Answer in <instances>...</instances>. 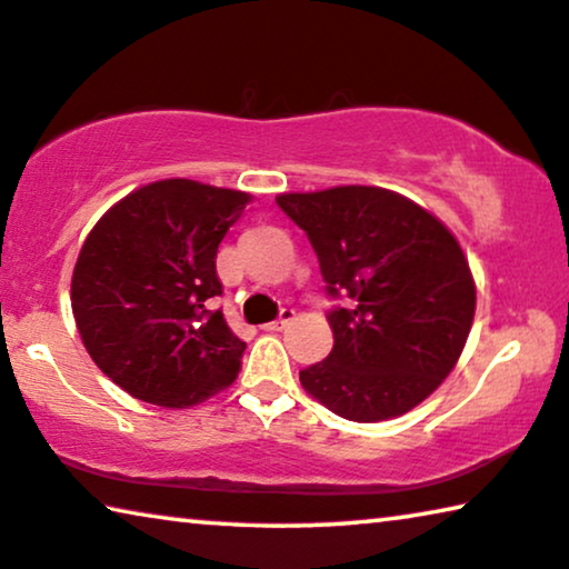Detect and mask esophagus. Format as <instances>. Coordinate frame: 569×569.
<instances>
[{
	"label": "esophagus",
	"mask_w": 569,
	"mask_h": 569,
	"mask_svg": "<svg viewBox=\"0 0 569 569\" xmlns=\"http://www.w3.org/2000/svg\"><path fill=\"white\" fill-rule=\"evenodd\" d=\"M293 319H296V311L291 307H283L281 313H278V319L270 321V325H266L262 329H268V332H278V329H283L286 325H291Z\"/></svg>",
	"instance_id": "1"
}]
</instances>
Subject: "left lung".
<instances>
[{"mask_svg":"<svg viewBox=\"0 0 569 569\" xmlns=\"http://www.w3.org/2000/svg\"><path fill=\"white\" fill-rule=\"evenodd\" d=\"M307 232L329 299L335 347L299 372L337 417L386 421L449 376L468 342L475 283L455 234L411 199L378 186H337L276 199Z\"/></svg>","mask_w":569,"mask_h":569,"instance_id":"8db88e82","label":"left lung"}]
</instances>
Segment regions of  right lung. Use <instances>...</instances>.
Returning a JSON list of instances; mask_svg holds the SVG:
<instances>
[{"label":"right lung","mask_w":569,"mask_h":569,"mask_svg":"<svg viewBox=\"0 0 569 569\" xmlns=\"http://www.w3.org/2000/svg\"><path fill=\"white\" fill-rule=\"evenodd\" d=\"M250 193L166 178L127 193L94 224L71 281L83 347L107 378L166 409L232 386L244 342L222 309L217 248Z\"/></svg>","instance_id":"right-lung-1"}]
</instances>
